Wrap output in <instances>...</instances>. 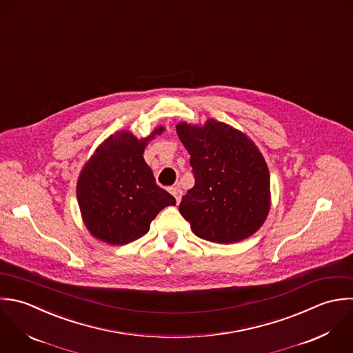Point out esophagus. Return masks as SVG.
I'll use <instances>...</instances> for the list:
<instances>
[{
	"label": "esophagus",
	"instance_id": "esophagus-1",
	"mask_svg": "<svg viewBox=\"0 0 353 353\" xmlns=\"http://www.w3.org/2000/svg\"><path fill=\"white\" fill-rule=\"evenodd\" d=\"M170 194L174 196L176 202H177V203H180L181 196H183V191H181V188H180V187H173V188H170Z\"/></svg>",
	"mask_w": 353,
	"mask_h": 353
}]
</instances>
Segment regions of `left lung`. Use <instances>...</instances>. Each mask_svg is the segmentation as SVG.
<instances>
[{
	"label": "left lung",
	"mask_w": 353,
	"mask_h": 353,
	"mask_svg": "<svg viewBox=\"0 0 353 353\" xmlns=\"http://www.w3.org/2000/svg\"><path fill=\"white\" fill-rule=\"evenodd\" d=\"M176 130L195 176L179 206L192 232L224 245L257 232L271 209V180L254 141L213 118L203 125L179 122Z\"/></svg>",
	"instance_id": "8db88e82"
}]
</instances>
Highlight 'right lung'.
I'll return each mask as SVG.
<instances>
[{"label": "right lung", "mask_w": 353, "mask_h": 353, "mask_svg": "<svg viewBox=\"0 0 353 353\" xmlns=\"http://www.w3.org/2000/svg\"><path fill=\"white\" fill-rule=\"evenodd\" d=\"M155 128L137 139L129 130L107 137L86 161L77 181V199L82 221L96 239L108 245H126L148 232L151 221L176 199L158 187L144 161L147 144L162 134Z\"/></svg>", "instance_id": "add662e5"}]
</instances>
